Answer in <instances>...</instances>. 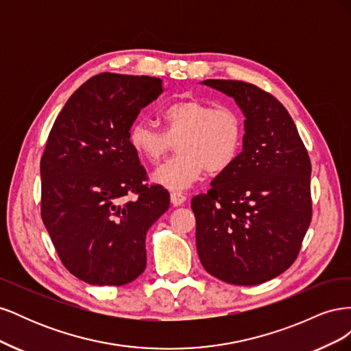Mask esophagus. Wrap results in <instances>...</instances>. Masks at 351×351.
<instances>
[{"label":"esophagus","instance_id":"esophagus-1","mask_svg":"<svg viewBox=\"0 0 351 351\" xmlns=\"http://www.w3.org/2000/svg\"><path fill=\"white\" fill-rule=\"evenodd\" d=\"M169 197H171V204L174 206H180L184 204L186 200V195L182 193V192H171V195H169Z\"/></svg>","mask_w":351,"mask_h":351}]
</instances>
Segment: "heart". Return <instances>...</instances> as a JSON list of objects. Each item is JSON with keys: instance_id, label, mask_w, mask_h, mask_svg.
I'll use <instances>...</instances> for the list:
<instances>
[{"instance_id": "b5f03b06", "label": "heart", "mask_w": 351, "mask_h": 351, "mask_svg": "<svg viewBox=\"0 0 351 351\" xmlns=\"http://www.w3.org/2000/svg\"><path fill=\"white\" fill-rule=\"evenodd\" d=\"M164 130L137 120L127 130V143L147 164H158L177 142L178 155L154 174V182L184 190L204 173L226 171L239 158L244 142L241 114L228 105L195 98L167 104L159 112Z\"/></svg>"}]
</instances>
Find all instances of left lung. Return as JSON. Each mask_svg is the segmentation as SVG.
<instances>
[{
	"label": "left lung",
	"instance_id": "left-lung-1",
	"mask_svg": "<svg viewBox=\"0 0 351 351\" xmlns=\"http://www.w3.org/2000/svg\"><path fill=\"white\" fill-rule=\"evenodd\" d=\"M234 98L244 117L243 152L192 199L204 268L236 285L289 269L312 221L311 158L284 105L240 80L202 82Z\"/></svg>",
	"mask_w": 351,
	"mask_h": 351
}]
</instances>
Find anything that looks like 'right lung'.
<instances>
[{"mask_svg": "<svg viewBox=\"0 0 351 351\" xmlns=\"http://www.w3.org/2000/svg\"><path fill=\"white\" fill-rule=\"evenodd\" d=\"M161 92L156 77L97 74L71 95L49 132L40 217L62 265L88 284L139 277L146 232L169 208V193L146 184V169L127 143L137 114Z\"/></svg>", "mask_w": 351, "mask_h": 351, "instance_id": "right-lung-1", "label": "right lung"}]
</instances>
